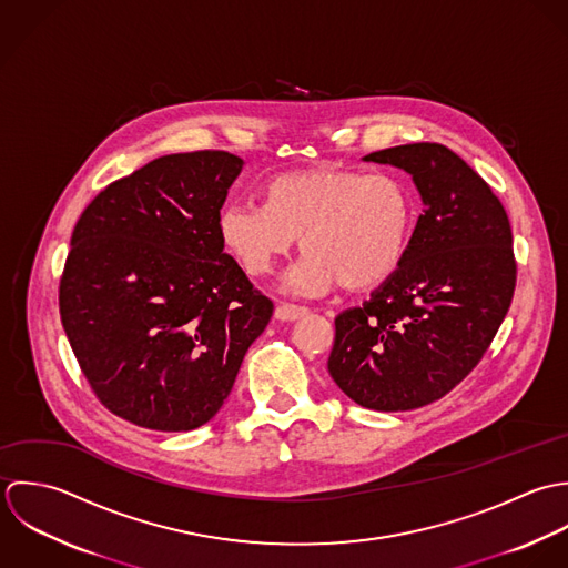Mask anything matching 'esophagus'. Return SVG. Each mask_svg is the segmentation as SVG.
I'll list each match as a JSON object with an SVG mask.
<instances>
[{
    "label": "esophagus",
    "instance_id": "obj_1",
    "mask_svg": "<svg viewBox=\"0 0 568 568\" xmlns=\"http://www.w3.org/2000/svg\"><path fill=\"white\" fill-rule=\"evenodd\" d=\"M274 316L283 323H292V321H298L303 316H307V307H298V305H290V303H281L274 312Z\"/></svg>",
    "mask_w": 568,
    "mask_h": 568
}]
</instances>
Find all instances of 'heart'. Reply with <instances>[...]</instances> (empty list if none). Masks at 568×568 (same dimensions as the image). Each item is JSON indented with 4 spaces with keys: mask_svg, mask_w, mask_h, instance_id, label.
<instances>
[{
    "mask_svg": "<svg viewBox=\"0 0 568 568\" xmlns=\"http://www.w3.org/2000/svg\"><path fill=\"white\" fill-rule=\"evenodd\" d=\"M417 220L413 191L395 175L318 166L265 182L263 206L222 209L220 241L252 278L272 274L296 239L307 254L285 278L296 294H327L344 283L371 290L402 265Z\"/></svg>",
    "mask_w": 568,
    "mask_h": 568,
    "instance_id": "1",
    "label": "heart"
}]
</instances>
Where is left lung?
I'll list each match as a JSON object with an SVG mask.
<instances>
[{"label": "left lung", "mask_w": 568, "mask_h": 568, "mask_svg": "<svg viewBox=\"0 0 568 568\" xmlns=\"http://www.w3.org/2000/svg\"><path fill=\"white\" fill-rule=\"evenodd\" d=\"M362 160L406 171L424 213L397 272L336 318L327 368L364 408L413 410L450 393L505 321L516 287L511 226L487 182L444 144Z\"/></svg>", "instance_id": "8db88e82"}]
</instances>
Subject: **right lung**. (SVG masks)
Here are the masks:
<instances>
[{
	"instance_id": "right-lung-1",
	"label": "right lung",
	"mask_w": 568,
	"mask_h": 568,
	"mask_svg": "<svg viewBox=\"0 0 568 568\" xmlns=\"http://www.w3.org/2000/svg\"><path fill=\"white\" fill-rule=\"evenodd\" d=\"M241 169L226 151L162 155L101 191L74 226L61 323L101 404L135 426L211 422L272 318L220 241Z\"/></svg>"
}]
</instances>
